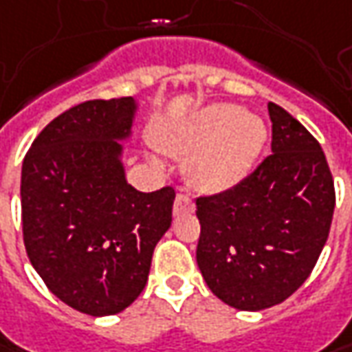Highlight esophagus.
Instances as JSON below:
<instances>
[{"mask_svg": "<svg viewBox=\"0 0 352 352\" xmlns=\"http://www.w3.org/2000/svg\"><path fill=\"white\" fill-rule=\"evenodd\" d=\"M192 200L188 199L187 195H177L175 197V204H173V214L179 216V214H185V212H192Z\"/></svg>", "mask_w": 352, "mask_h": 352, "instance_id": "obj_1", "label": "esophagus"}]
</instances>
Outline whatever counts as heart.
Masks as SVG:
<instances>
[{"instance_id":"b5f03b06","label":"heart","mask_w":352,"mask_h":352,"mask_svg":"<svg viewBox=\"0 0 352 352\" xmlns=\"http://www.w3.org/2000/svg\"><path fill=\"white\" fill-rule=\"evenodd\" d=\"M267 140L259 116L234 104H212L160 136V148L190 155L185 173L190 185L208 195L226 192L253 171Z\"/></svg>"}]
</instances>
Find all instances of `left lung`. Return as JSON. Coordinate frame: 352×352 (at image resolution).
Masks as SVG:
<instances>
[{
	"instance_id": "obj_1",
	"label": "left lung",
	"mask_w": 352,
	"mask_h": 352,
	"mask_svg": "<svg viewBox=\"0 0 352 352\" xmlns=\"http://www.w3.org/2000/svg\"><path fill=\"white\" fill-rule=\"evenodd\" d=\"M271 155L234 188L197 199V263L208 288L243 311L292 296L327 241L333 177L320 142L269 103Z\"/></svg>"
}]
</instances>
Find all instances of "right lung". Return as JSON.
Instances as JSON below:
<instances>
[{
  "mask_svg": "<svg viewBox=\"0 0 352 352\" xmlns=\"http://www.w3.org/2000/svg\"><path fill=\"white\" fill-rule=\"evenodd\" d=\"M138 103L95 99L56 116L23 160V239L48 290L87 316L126 309L148 283L175 190L128 185L122 140Z\"/></svg>",
  "mask_w": 352,
  "mask_h": 352,
  "instance_id": "add662e5",
  "label": "right lung"
}]
</instances>
